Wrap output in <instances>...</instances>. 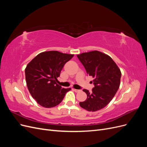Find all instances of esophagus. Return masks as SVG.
<instances>
[{
  "label": "esophagus",
  "instance_id": "obj_1",
  "mask_svg": "<svg viewBox=\"0 0 147 147\" xmlns=\"http://www.w3.org/2000/svg\"><path fill=\"white\" fill-rule=\"evenodd\" d=\"M72 90H73L75 92H78L80 91V90H76V89H72Z\"/></svg>",
  "mask_w": 147,
  "mask_h": 147
}]
</instances>
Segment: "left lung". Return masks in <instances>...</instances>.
Wrapping results in <instances>:
<instances>
[{
    "instance_id": "8db88e82",
    "label": "left lung",
    "mask_w": 147,
    "mask_h": 147,
    "mask_svg": "<svg viewBox=\"0 0 147 147\" xmlns=\"http://www.w3.org/2000/svg\"><path fill=\"white\" fill-rule=\"evenodd\" d=\"M80 61L90 76L94 78L92 92L84 89L87 99L80 105L89 112L104 108L112 100L120 84L121 73L117 64L107 55L92 51L78 55Z\"/></svg>"
}]
</instances>
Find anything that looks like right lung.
<instances>
[{
  "label": "right lung",
  "instance_id": "add662e5",
  "mask_svg": "<svg viewBox=\"0 0 147 147\" xmlns=\"http://www.w3.org/2000/svg\"><path fill=\"white\" fill-rule=\"evenodd\" d=\"M74 55L57 51L40 53L25 69L26 80L31 96L37 103L45 108L59 104L71 88H63L56 83L57 77L65 64Z\"/></svg>",
  "mask_w": 147,
  "mask_h": 147
}]
</instances>
